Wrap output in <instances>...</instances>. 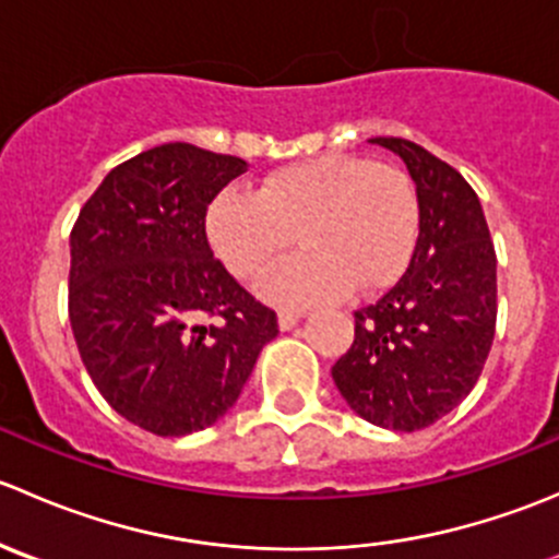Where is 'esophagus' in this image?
Returning <instances> with one entry per match:
<instances>
[{
    "mask_svg": "<svg viewBox=\"0 0 559 559\" xmlns=\"http://www.w3.org/2000/svg\"><path fill=\"white\" fill-rule=\"evenodd\" d=\"M297 321H300V313H295V311H281L278 313V326L281 330H292V326L297 324Z\"/></svg>",
    "mask_w": 559,
    "mask_h": 559,
    "instance_id": "obj_1",
    "label": "esophagus"
}]
</instances>
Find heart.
<instances>
[{"instance_id": "heart-1", "label": "heart", "mask_w": 559, "mask_h": 559, "mask_svg": "<svg viewBox=\"0 0 559 559\" xmlns=\"http://www.w3.org/2000/svg\"><path fill=\"white\" fill-rule=\"evenodd\" d=\"M419 235V191L397 165L324 154L270 173L257 194L224 189L207 211V238L227 270L253 278L278 253L302 251L259 278V295L300 308L386 289Z\"/></svg>"}]
</instances>
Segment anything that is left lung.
<instances>
[{
	"label": "left lung",
	"instance_id": "8db88e82",
	"mask_svg": "<svg viewBox=\"0 0 559 559\" xmlns=\"http://www.w3.org/2000/svg\"><path fill=\"white\" fill-rule=\"evenodd\" d=\"M408 167L419 238L403 278L354 313V343L332 368L354 414L425 430L471 394L492 348L498 259L481 202L452 165L403 138H373Z\"/></svg>",
	"mask_w": 559,
	"mask_h": 559
}]
</instances>
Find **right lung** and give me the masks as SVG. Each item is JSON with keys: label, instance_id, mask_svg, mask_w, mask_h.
Listing matches in <instances>:
<instances>
[{"label": "right lung", "instance_id": "1", "mask_svg": "<svg viewBox=\"0 0 559 559\" xmlns=\"http://www.w3.org/2000/svg\"><path fill=\"white\" fill-rule=\"evenodd\" d=\"M191 143L105 175L70 235V324L99 394L162 438L205 430L243 392L275 311L213 259L205 213L246 173Z\"/></svg>", "mask_w": 559, "mask_h": 559}]
</instances>
